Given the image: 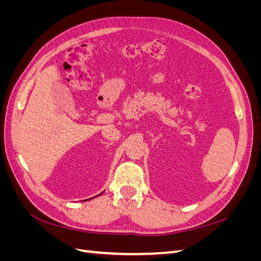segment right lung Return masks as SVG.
Listing matches in <instances>:
<instances>
[{
  "label": "right lung",
  "mask_w": 261,
  "mask_h": 261,
  "mask_svg": "<svg viewBox=\"0 0 261 261\" xmlns=\"http://www.w3.org/2000/svg\"><path fill=\"white\" fill-rule=\"evenodd\" d=\"M101 194H102V193H101ZM101 194H99V195H98V196H100V195H101ZM98 196H96V197H98ZM90 199H91V198H90ZM88 200H89V199H88Z\"/></svg>",
  "instance_id": "1"
}]
</instances>
